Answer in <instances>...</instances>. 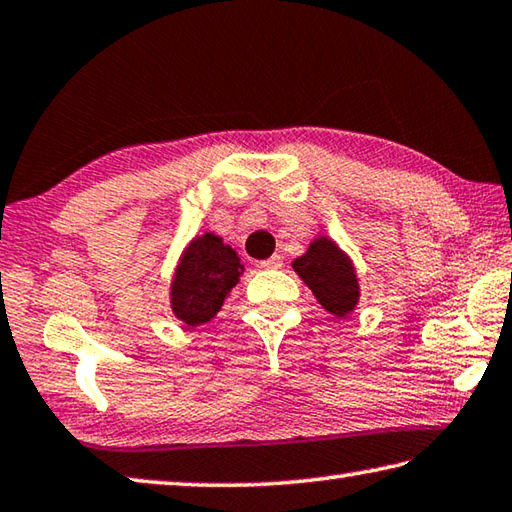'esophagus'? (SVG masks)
Segmentation results:
<instances>
[{
    "label": "esophagus",
    "mask_w": 512,
    "mask_h": 512,
    "mask_svg": "<svg viewBox=\"0 0 512 512\" xmlns=\"http://www.w3.org/2000/svg\"><path fill=\"white\" fill-rule=\"evenodd\" d=\"M259 266L266 268V271H277V268L284 266V259L280 255H273V257L264 259V262H259Z\"/></svg>",
    "instance_id": "obj_1"
}]
</instances>
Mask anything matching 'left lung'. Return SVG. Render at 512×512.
Instances as JSON below:
<instances>
[{
	"label": "left lung",
	"mask_w": 512,
	"mask_h": 512,
	"mask_svg": "<svg viewBox=\"0 0 512 512\" xmlns=\"http://www.w3.org/2000/svg\"><path fill=\"white\" fill-rule=\"evenodd\" d=\"M293 268L329 313L345 318L356 309L360 297L358 277L351 259L336 246V241L327 237L311 241L309 250L295 259Z\"/></svg>",
	"instance_id": "left-lung-1"
}]
</instances>
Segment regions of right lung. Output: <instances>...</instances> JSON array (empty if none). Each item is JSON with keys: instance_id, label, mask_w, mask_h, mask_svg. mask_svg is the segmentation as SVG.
I'll list each match as a JSON object with an SVG mask.
<instances>
[{"instance_id": "right-lung-1", "label": "right lung", "mask_w": 512, "mask_h": 512, "mask_svg": "<svg viewBox=\"0 0 512 512\" xmlns=\"http://www.w3.org/2000/svg\"><path fill=\"white\" fill-rule=\"evenodd\" d=\"M244 264L215 232H206L185 248L172 280V311L176 318L199 327L215 318L230 288L239 282Z\"/></svg>"}]
</instances>
